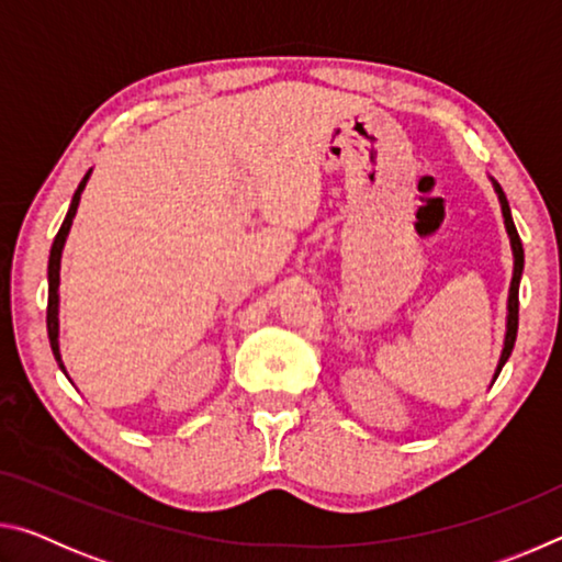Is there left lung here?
Here are the masks:
<instances>
[{
	"instance_id": "8db88e82",
	"label": "left lung",
	"mask_w": 562,
	"mask_h": 562,
	"mask_svg": "<svg viewBox=\"0 0 562 562\" xmlns=\"http://www.w3.org/2000/svg\"><path fill=\"white\" fill-rule=\"evenodd\" d=\"M496 193H498V201H501V211H503V221H506V231L510 237V247H513V280H510V292H508V325H506V345H503L501 351V361H498V369H496V376L498 379L503 364H506L513 345H516V335H518V284H520V274H522V243H520V235L516 231V225H513V217H510V207L506 201V193H503L501 186L496 183Z\"/></svg>"
}]
</instances>
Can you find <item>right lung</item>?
Returning <instances> with one entry per match:
<instances>
[{
	"instance_id": "add662e5",
	"label": "right lung",
	"mask_w": 562,
	"mask_h": 562,
	"mask_svg": "<svg viewBox=\"0 0 562 562\" xmlns=\"http://www.w3.org/2000/svg\"><path fill=\"white\" fill-rule=\"evenodd\" d=\"M89 173H91V170H89ZM89 173L83 176L79 188H76V193L71 198V205H69V213H66L59 233H56V237H54L52 252H49V304H46V331H49V345H52L54 357H56V361H59L61 369H64L61 355H59V268H61V250H64L66 235H69V231H71L76 207H79L81 190H83V186H87ZM64 374H66V369H64Z\"/></svg>"
}]
</instances>
